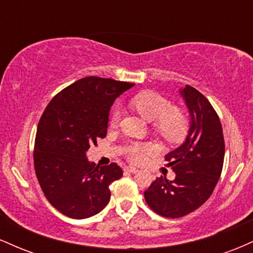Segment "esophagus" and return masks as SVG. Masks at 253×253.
Returning a JSON list of instances; mask_svg holds the SVG:
<instances>
[{"label":"esophagus","instance_id":"34e87169","mask_svg":"<svg viewBox=\"0 0 253 253\" xmlns=\"http://www.w3.org/2000/svg\"><path fill=\"white\" fill-rule=\"evenodd\" d=\"M125 170H126L127 172H130V173L138 172V169H136V168H134V167H126V168H125Z\"/></svg>","mask_w":253,"mask_h":253}]
</instances>
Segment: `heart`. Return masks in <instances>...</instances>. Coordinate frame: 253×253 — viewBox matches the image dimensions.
Wrapping results in <instances>:
<instances>
[{
  "label": "heart",
  "mask_w": 253,
  "mask_h": 253,
  "mask_svg": "<svg viewBox=\"0 0 253 253\" xmlns=\"http://www.w3.org/2000/svg\"><path fill=\"white\" fill-rule=\"evenodd\" d=\"M129 104L138 110L147 121H153V130L169 143L181 141L189 128L188 117L183 110L171 107L167 97L153 91H141L130 98ZM121 118L120 108L113 109L110 125L117 126ZM152 146L145 143H134L127 149V157L132 162H141Z\"/></svg>",
  "instance_id": "heart-1"
}]
</instances>
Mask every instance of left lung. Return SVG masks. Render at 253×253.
<instances>
[{
	"label": "left lung",
	"instance_id": "obj_1",
	"mask_svg": "<svg viewBox=\"0 0 253 253\" xmlns=\"http://www.w3.org/2000/svg\"><path fill=\"white\" fill-rule=\"evenodd\" d=\"M189 110L185 140L165 159L175 172L169 181L161 176L144 193L152 211L165 217H181L210 199L222 171L225 141L219 117L210 101L190 85L179 89Z\"/></svg>",
	"mask_w": 253,
	"mask_h": 253
}]
</instances>
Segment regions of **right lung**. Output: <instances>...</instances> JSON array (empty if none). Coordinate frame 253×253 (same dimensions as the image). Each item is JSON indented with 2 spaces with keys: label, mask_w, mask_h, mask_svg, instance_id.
<instances>
[{
  "label": "right lung",
  "mask_w": 253,
  "mask_h": 253,
  "mask_svg": "<svg viewBox=\"0 0 253 253\" xmlns=\"http://www.w3.org/2000/svg\"><path fill=\"white\" fill-rule=\"evenodd\" d=\"M133 83L90 76L81 78L51 100L38 124L34 168L48 202L64 215L85 219L110 200L109 184L123 176L112 163L96 167L86 151L104 138L110 107Z\"/></svg>",
  "instance_id": "obj_1"
}]
</instances>
